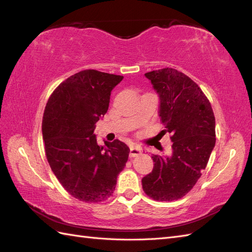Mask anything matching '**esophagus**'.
<instances>
[{
  "label": "esophagus",
  "mask_w": 252,
  "mask_h": 252,
  "mask_svg": "<svg viewBox=\"0 0 252 252\" xmlns=\"http://www.w3.org/2000/svg\"><path fill=\"white\" fill-rule=\"evenodd\" d=\"M142 152V149L136 146V145H132V146H130V157H136L139 156Z\"/></svg>",
  "instance_id": "34e87169"
}]
</instances>
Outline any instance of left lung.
Returning <instances> with one entry per match:
<instances>
[{
	"label": "left lung",
	"mask_w": 252,
	"mask_h": 252,
	"mask_svg": "<svg viewBox=\"0 0 252 252\" xmlns=\"http://www.w3.org/2000/svg\"><path fill=\"white\" fill-rule=\"evenodd\" d=\"M158 95L162 136L171 134V156L152 155L154 169L143 190L158 201L181 199L192 189L216 145V119L208 98L189 77L173 68L145 73Z\"/></svg>",
	"instance_id": "1"
}]
</instances>
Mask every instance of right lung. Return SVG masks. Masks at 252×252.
Wrapping results in <instances>:
<instances>
[{
	"label": "right lung",
	"mask_w": 252,
	"mask_h": 252,
	"mask_svg": "<svg viewBox=\"0 0 252 252\" xmlns=\"http://www.w3.org/2000/svg\"><path fill=\"white\" fill-rule=\"evenodd\" d=\"M124 79L94 69L61 83L45 107L42 132L52 172L73 197L107 200L124 169L129 147L116 140L96 143L95 123L107 112L112 89Z\"/></svg>",
	"instance_id": "add662e5"
}]
</instances>
